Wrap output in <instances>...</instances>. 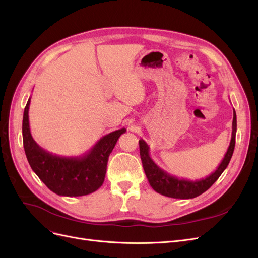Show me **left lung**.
Instances as JSON below:
<instances>
[{
    "label": "left lung",
    "mask_w": 258,
    "mask_h": 258,
    "mask_svg": "<svg viewBox=\"0 0 258 258\" xmlns=\"http://www.w3.org/2000/svg\"><path fill=\"white\" fill-rule=\"evenodd\" d=\"M236 132H237V116L233 110V119H232V134L231 141L227 152H226L222 162L213 173H211L206 178L197 179V181H189V179L177 178L173 175L169 174L166 171L160 169L153 159L150 157V146L146 144L144 140H140V156H141L142 165L148 183L152 188L163 196L177 198V199H191L199 196L208 190L212 186L216 179L221 176L224 170L227 168L228 163L231 159L236 144Z\"/></svg>",
    "instance_id": "1"
}]
</instances>
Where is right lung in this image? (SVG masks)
I'll use <instances>...</instances> for the list:
<instances>
[{"label": "right lung", "instance_id": "add662e5", "mask_svg": "<svg viewBox=\"0 0 258 258\" xmlns=\"http://www.w3.org/2000/svg\"><path fill=\"white\" fill-rule=\"evenodd\" d=\"M23 112L22 139L29 165L48 188L59 196L79 197L96 191L102 186L106 173L108 156L118 138L126 132L122 128L111 132L93 145L91 150L77 157L53 155L38 145L31 136L29 106Z\"/></svg>", "mask_w": 258, "mask_h": 258}]
</instances>
